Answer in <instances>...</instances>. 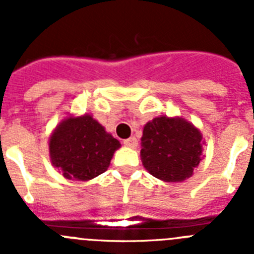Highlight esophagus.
<instances>
[{
  "mask_svg": "<svg viewBox=\"0 0 254 254\" xmlns=\"http://www.w3.org/2000/svg\"><path fill=\"white\" fill-rule=\"evenodd\" d=\"M123 145L127 147H132V149H134V147L137 146V140H136V137H129V138H126L125 141H123Z\"/></svg>",
  "mask_w": 254,
  "mask_h": 254,
  "instance_id": "1",
  "label": "esophagus"
}]
</instances>
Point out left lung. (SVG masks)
Listing matches in <instances>:
<instances>
[{"label": "left lung", "mask_w": 254, "mask_h": 254, "mask_svg": "<svg viewBox=\"0 0 254 254\" xmlns=\"http://www.w3.org/2000/svg\"><path fill=\"white\" fill-rule=\"evenodd\" d=\"M201 132L182 118L158 117L143 127L141 160L151 176L164 182H182L198 167Z\"/></svg>", "instance_id": "1"}]
</instances>
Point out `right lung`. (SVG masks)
<instances>
[{"instance_id": "right-lung-1", "label": "right lung", "mask_w": 254, "mask_h": 254, "mask_svg": "<svg viewBox=\"0 0 254 254\" xmlns=\"http://www.w3.org/2000/svg\"><path fill=\"white\" fill-rule=\"evenodd\" d=\"M120 146V141L87 114L67 118L49 140L52 164L64 178L77 181H89L107 172Z\"/></svg>"}]
</instances>
